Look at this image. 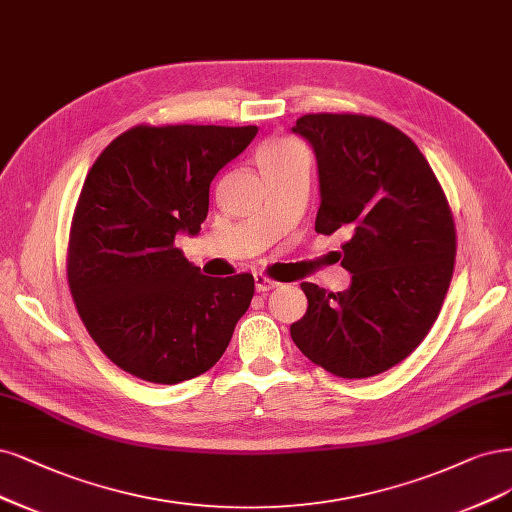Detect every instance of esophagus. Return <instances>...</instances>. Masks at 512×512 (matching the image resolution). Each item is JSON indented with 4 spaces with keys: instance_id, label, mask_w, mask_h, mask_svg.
Returning a JSON list of instances; mask_svg holds the SVG:
<instances>
[{
    "instance_id": "esophagus-1",
    "label": "esophagus",
    "mask_w": 512,
    "mask_h": 512,
    "mask_svg": "<svg viewBox=\"0 0 512 512\" xmlns=\"http://www.w3.org/2000/svg\"><path fill=\"white\" fill-rule=\"evenodd\" d=\"M254 286H256V292H269V290L277 288L279 284H277V281L269 279L267 275H260V273H256V275H254Z\"/></svg>"
}]
</instances>
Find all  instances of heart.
<instances>
[{
  "label": "heart",
  "mask_w": 512,
  "mask_h": 512,
  "mask_svg": "<svg viewBox=\"0 0 512 512\" xmlns=\"http://www.w3.org/2000/svg\"><path fill=\"white\" fill-rule=\"evenodd\" d=\"M296 150H301L298 146L290 144V142H269L264 144L258 152V163H264V161H277V158H284Z\"/></svg>",
  "instance_id": "b5f03b06"
}]
</instances>
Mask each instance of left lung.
<instances>
[{
    "label": "left lung",
    "instance_id": "1",
    "mask_svg": "<svg viewBox=\"0 0 512 512\" xmlns=\"http://www.w3.org/2000/svg\"><path fill=\"white\" fill-rule=\"evenodd\" d=\"M292 133L315 152V231L349 233L341 267L351 273L337 294L303 281L309 307L292 341L337 377L379 375L413 354L443 307L455 262L449 203L426 156L379 118L307 114Z\"/></svg>",
    "mask_w": 512,
    "mask_h": 512
}]
</instances>
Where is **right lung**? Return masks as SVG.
<instances>
[{
	"label": "right lung",
	"instance_id": "obj_1",
	"mask_svg": "<svg viewBox=\"0 0 512 512\" xmlns=\"http://www.w3.org/2000/svg\"><path fill=\"white\" fill-rule=\"evenodd\" d=\"M256 133L133 127L88 171L69 235V290L88 334L129 375L163 385L199 377L248 311L250 273L201 275L173 241L199 235L211 180Z\"/></svg>",
	"mask_w": 512,
	"mask_h": 512
}]
</instances>
